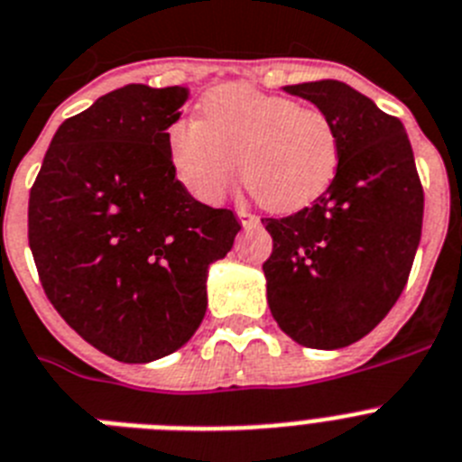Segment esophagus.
<instances>
[{
	"instance_id": "esophagus-1",
	"label": "esophagus",
	"mask_w": 462,
	"mask_h": 462,
	"mask_svg": "<svg viewBox=\"0 0 462 462\" xmlns=\"http://www.w3.org/2000/svg\"><path fill=\"white\" fill-rule=\"evenodd\" d=\"M236 215H238V219H240V224H243V226H252V224L259 222L257 215H252V212L243 210V208H238V210H236Z\"/></svg>"
}]
</instances>
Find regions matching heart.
Wrapping results in <instances>:
<instances>
[{
    "label": "heart",
    "mask_w": 462,
    "mask_h": 462,
    "mask_svg": "<svg viewBox=\"0 0 462 462\" xmlns=\"http://www.w3.org/2000/svg\"><path fill=\"white\" fill-rule=\"evenodd\" d=\"M203 121L184 118L168 133L177 180L203 203H217L238 177L273 212L315 200L338 168V137L315 107L247 84H226L200 102Z\"/></svg>",
    "instance_id": "1"
}]
</instances>
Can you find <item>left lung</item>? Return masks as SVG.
Returning <instances> with one entry per match:
<instances>
[{
  "label": "left lung",
  "mask_w": 462,
  "mask_h": 462,
  "mask_svg": "<svg viewBox=\"0 0 462 462\" xmlns=\"http://www.w3.org/2000/svg\"><path fill=\"white\" fill-rule=\"evenodd\" d=\"M285 90L332 121L338 168L310 208L262 219L273 238L263 262L266 297L297 344L344 348L372 332L407 285L423 228V187L400 118L334 79Z\"/></svg>",
  "instance_id": "1"
}]
</instances>
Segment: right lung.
<instances>
[{
	"label": "right lung",
	"mask_w": 462,
	"mask_h": 462,
	"mask_svg": "<svg viewBox=\"0 0 462 462\" xmlns=\"http://www.w3.org/2000/svg\"><path fill=\"white\" fill-rule=\"evenodd\" d=\"M189 88L128 84L62 121L30 191L27 238L53 309L118 362L182 348L208 309V266L240 231L175 177L168 128Z\"/></svg>",
	"instance_id": "obj_1"
}]
</instances>
